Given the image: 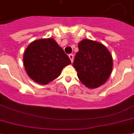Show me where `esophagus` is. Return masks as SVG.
Instances as JSON below:
<instances>
[{"label":"esophagus","instance_id":"obj_1","mask_svg":"<svg viewBox=\"0 0 134 134\" xmlns=\"http://www.w3.org/2000/svg\"><path fill=\"white\" fill-rule=\"evenodd\" d=\"M69 59L71 60V63H73V60H74V55H73L72 54H69Z\"/></svg>","mask_w":134,"mask_h":134}]
</instances>
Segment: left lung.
Listing matches in <instances>:
<instances>
[{
	"instance_id": "1",
	"label": "left lung",
	"mask_w": 134,
	"mask_h": 134,
	"mask_svg": "<svg viewBox=\"0 0 134 134\" xmlns=\"http://www.w3.org/2000/svg\"><path fill=\"white\" fill-rule=\"evenodd\" d=\"M73 66L81 82L89 88L105 83L112 73V57L103 44L89 39L79 43Z\"/></svg>"
}]
</instances>
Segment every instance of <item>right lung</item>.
I'll return each mask as SVG.
<instances>
[{
    "mask_svg": "<svg viewBox=\"0 0 134 134\" xmlns=\"http://www.w3.org/2000/svg\"><path fill=\"white\" fill-rule=\"evenodd\" d=\"M23 62L28 76L40 84H48L61 74L71 60L53 38L36 40L24 51Z\"/></svg>",
    "mask_w": 134,
    "mask_h": 134,
    "instance_id": "obj_1",
    "label": "right lung"
}]
</instances>
